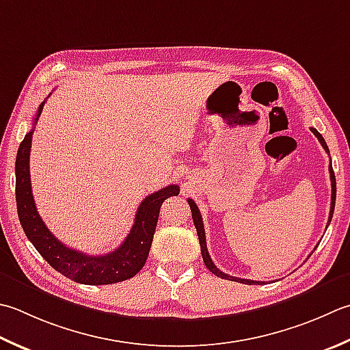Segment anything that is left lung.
Returning <instances> with one entry per match:
<instances>
[{
	"label": "left lung",
	"mask_w": 350,
	"mask_h": 350,
	"mask_svg": "<svg viewBox=\"0 0 350 350\" xmlns=\"http://www.w3.org/2000/svg\"><path fill=\"white\" fill-rule=\"evenodd\" d=\"M311 132L317 136V139L320 141L321 147H323L326 150V153L329 154V148H327L326 142L323 139V136H321L316 129L311 127ZM329 174H331V187H332V194H331V211H329V218H327V224H326V229L327 226H329L331 220H332V215H334V208H335V197H337V183H335V176H334V170H332V163L329 165ZM188 204L191 208V212H193V221H194V226L197 229V235H198V241H200V249H202V256H203V262L204 265L208 267L209 271L214 273L215 276L221 278V279H229V280H234V282H239V284H247V285H261V284H265V282H259V280H250V279H241V278H235V276H229L226 275V273L220 271L215 267V264L212 262V259L209 256V252H208V247H206V237H204V226H203V220H202V215H200V211H198L197 204L191 200V198H188ZM316 250V249H314ZM312 255V253H311ZM310 255V256H311Z\"/></svg>",
	"instance_id": "1"
}]
</instances>
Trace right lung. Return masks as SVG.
Instances as JSON below:
<instances>
[{
	"label": "right lung",
	"mask_w": 350,
	"mask_h": 350,
	"mask_svg": "<svg viewBox=\"0 0 350 350\" xmlns=\"http://www.w3.org/2000/svg\"><path fill=\"white\" fill-rule=\"evenodd\" d=\"M44 100L39 105L33 126L42 112ZM34 129L25 135L16 154V206L21 226L27 238L54 270L85 285H107L133 278L147 261L162 203L168 197L179 196V185H168L142 200L135 215L130 234L118 249L107 255H86L83 252L66 247L46 228L34 204L30 183V148Z\"/></svg>",
	"instance_id": "1"
}]
</instances>
